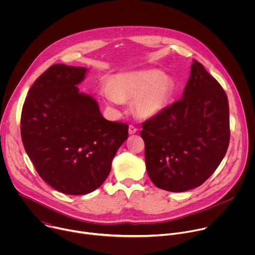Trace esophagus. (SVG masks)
Masks as SVG:
<instances>
[{
  "label": "esophagus",
  "instance_id": "esophagus-1",
  "mask_svg": "<svg viewBox=\"0 0 255 255\" xmlns=\"http://www.w3.org/2000/svg\"><path fill=\"white\" fill-rule=\"evenodd\" d=\"M136 132H137V128L135 126H133V125H130L129 126V134H134Z\"/></svg>",
  "mask_w": 255,
  "mask_h": 255
}]
</instances>
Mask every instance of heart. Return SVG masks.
<instances>
[{"mask_svg": "<svg viewBox=\"0 0 255 255\" xmlns=\"http://www.w3.org/2000/svg\"><path fill=\"white\" fill-rule=\"evenodd\" d=\"M174 93L172 79L156 69L126 72L116 77L114 85L102 88V95L111 105L134 99L136 113L143 118L153 117L169 105Z\"/></svg>", "mask_w": 255, "mask_h": 255, "instance_id": "obj_1", "label": "heart"}]
</instances>
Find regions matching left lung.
<instances>
[{"mask_svg": "<svg viewBox=\"0 0 255 255\" xmlns=\"http://www.w3.org/2000/svg\"><path fill=\"white\" fill-rule=\"evenodd\" d=\"M145 163L152 183L168 192H186L213 174L230 139L225 91L194 59L180 100L142 123Z\"/></svg>", "mask_w": 255, "mask_h": 255, "instance_id": "obj_1", "label": "left lung"}]
</instances>
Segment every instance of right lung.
Returning <instances> with one entry per match:
<instances>
[{
	"label": "right lung",
	"instance_id": "1",
	"mask_svg": "<svg viewBox=\"0 0 255 255\" xmlns=\"http://www.w3.org/2000/svg\"><path fill=\"white\" fill-rule=\"evenodd\" d=\"M87 70L51 65L30 88L21 114L22 142L36 171L66 195L98 189L128 137L126 123L106 120L97 101L80 93Z\"/></svg>",
	"mask_w": 255,
	"mask_h": 255
}]
</instances>
